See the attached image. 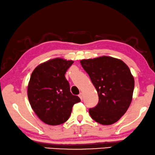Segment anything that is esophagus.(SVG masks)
<instances>
[{"label": "esophagus", "mask_w": 155, "mask_h": 155, "mask_svg": "<svg viewBox=\"0 0 155 155\" xmlns=\"http://www.w3.org/2000/svg\"><path fill=\"white\" fill-rule=\"evenodd\" d=\"M78 96H79V97H80V99H81V100H83V98H84V94H83V92H81V93L79 94V95H78Z\"/></svg>", "instance_id": "1"}]
</instances>
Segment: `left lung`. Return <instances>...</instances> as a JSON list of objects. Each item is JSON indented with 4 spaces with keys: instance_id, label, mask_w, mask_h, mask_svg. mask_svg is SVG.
<instances>
[{
    "instance_id": "obj_1",
    "label": "left lung",
    "mask_w": 155,
    "mask_h": 155,
    "mask_svg": "<svg viewBox=\"0 0 155 155\" xmlns=\"http://www.w3.org/2000/svg\"><path fill=\"white\" fill-rule=\"evenodd\" d=\"M80 63L99 96L97 105L89 109L90 115L103 125L118 121L132 101L134 78L129 67L120 59L106 55Z\"/></svg>"
}]
</instances>
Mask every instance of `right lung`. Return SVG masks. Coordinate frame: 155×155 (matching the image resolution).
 <instances>
[{
	"mask_svg": "<svg viewBox=\"0 0 155 155\" xmlns=\"http://www.w3.org/2000/svg\"><path fill=\"white\" fill-rule=\"evenodd\" d=\"M74 63L55 58L37 66L28 85V97L32 108L41 121L58 125L70 117L73 105L81 101L70 92L64 74Z\"/></svg>",
	"mask_w": 155,
	"mask_h": 155,
	"instance_id": "obj_1",
	"label": "right lung"
}]
</instances>
